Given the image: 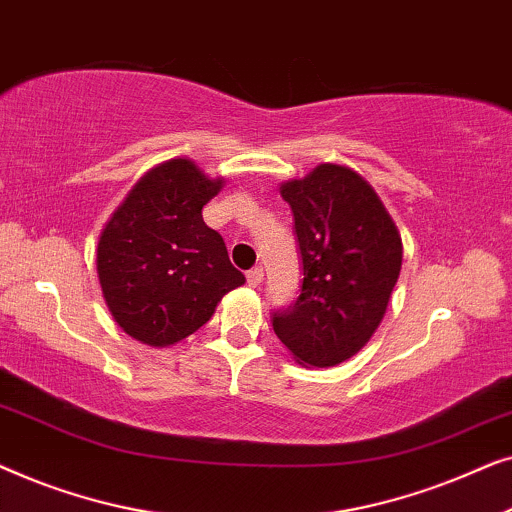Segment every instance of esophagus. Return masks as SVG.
Instances as JSON below:
<instances>
[{
  "instance_id": "34e87169",
  "label": "esophagus",
  "mask_w": 512,
  "mask_h": 512,
  "mask_svg": "<svg viewBox=\"0 0 512 512\" xmlns=\"http://www.w3.org/2000/svg\"><path fill=\"white\" fill-rule=\"evenodd\" d=\"M261 282H263V268H258V265H256V268H251L247 272V284L254 286V289H256V286Z\"/></svg>"
}]
</instances>
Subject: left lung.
Wrapping results in <instances>:
<instances>
[{"instance_id":"8db88e82","label":"left lung","mask_w":512,"mask_h":512,"mask_svg":"<svg viewBox=\"0 0 512 512\" xmlns=\"http://www.w3.org/2000/svg\"><path fill=\"white\" fill-rule=\"evenodd\" d=\"M303 256V289L272 328L300 366L352 359L373 338L403 265V240L375 188L338 163L282 181Z\"/></svg>"}]
</instances>
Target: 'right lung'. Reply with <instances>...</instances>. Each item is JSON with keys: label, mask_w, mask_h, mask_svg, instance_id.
<instances>
[{"label": "right lung", "mask_w": 512, "mask_h": 512, "mask_svg": "<svg viewBox=\"0 0 512 512\" xmlns=\"http://www.w3.org/2000/svg\"><path fill=\"white\" fill-rule=\"evenodd\" d=\"M193 160L151 167L104 223L97 277L111 317L130 338L170 347L205 326L228 291L247 279L202 207L223 188Z\"/></svg>", "instance_id": "right-lung-1"}]
</instances>
